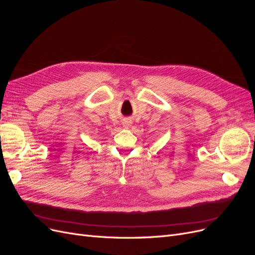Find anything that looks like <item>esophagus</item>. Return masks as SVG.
Returning a JSON list of instances; mask_svg holds the SVG:
<instances>
[{
    "label": "esophagus",
    "instance_id": "1",
    "mask_svg": "<svg viewBox=\"0 0 255 255\" xmlns=\"http://www.w3.org/2000/svg\"><path fill=\"white\" fill-rule=\"evenodd\" d=\"M123 126H125V127H129V123L128 122H125V123H123Z\"/></svg>",
    "mask_w": 255,
    "mask_h": 255
}]
</instances>
